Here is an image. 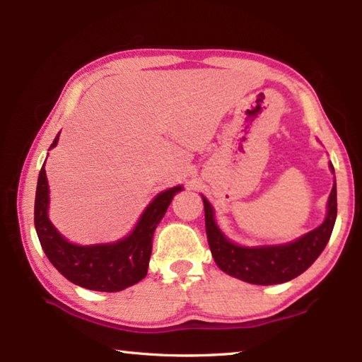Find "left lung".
I'll list each match as a JSON object with an SVG mask.
<instances>
[{
  "label": "left lung",
  "mask_w": 362,
  "mask_h": 362,
  "mask_svg": "<svg viewBox=\"0 0 362 362\" xmlns=\"http://www.w3.org/2000/svg\"><path fill=\"white\" fill-rule=\"evenodd\" d=\"M328 168L334 174L332 161H328ZM202 201L206 238L218 267L238 280L269 286V284L286 283L303 274L325 249L337 214L336 177L332 193L328 196L324 222L297 240L283 244L243 245L232 241L219 228L213 205L204 194Z\"/></svg>",
  "instance_id": "8db88e82"
}]
</instances>
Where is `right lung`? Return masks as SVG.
Returning a JSON list of instances; mask_svg holds the SVG:
<instances>
[{
	"instance_id": "right-lung-1",
	"label": "right lung",
	"mask_w": 362,
	"mask_h": 362,
	"mask_svg": "<svg viewBox=\"0 0 362 362\" xmlns=\"http://www.w3.org/2000/svg\"><path fill=\"white\" fill-rule=\"evenodd\" d=\"M59 135L60 132L48 151L56 148ZM182 189V185H177L160 191L140 214L132 232L121 240L82 245L68 241L49 221V185L43 163L37 180L34 205L38 241L51 264L66 280L90 291H122L143 280L148 274L153 232L174 196Z\"/></svg>"
}]
</instances>
